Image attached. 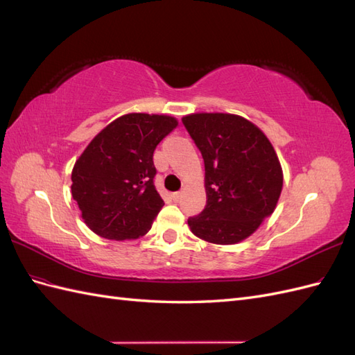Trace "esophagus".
Returning <instances> with one entry per match:
<instances>
[{"label":"esophagus","instance_id":"34e87169","mask_svg":"<svg viewBox=\"0 0 355 355\" xmlns=\"http://www.w3.org/2000/svg\"><path fill=\"white\" fill-rule=\"evenodd\" d=\"M171 198H173V201H180V198H182V192L180 191H178V192H173V194H171Z\"/></svg>","mask_w":355,"mask_h":355}]
</instances>
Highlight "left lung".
Listing matches in <instances>:
<instances>
[{
	"label": "left lung",
	"mask_w": 355,
	"mask_h": 355,
	"mask_svg": "<svg viewBox=\"0 0 355 355\" xmlns=\"http://www.w3.org/2000/svg\"><path fill=\"white\" fill-rule=\"evenodd\" d=\"M206 167L207 204L188 219L197 237L235 244L271 216L283 188L280 161L268 137L232 114H191L182 118Z\"/></svg>",
	"instance_id": "1"
}]
</instances>
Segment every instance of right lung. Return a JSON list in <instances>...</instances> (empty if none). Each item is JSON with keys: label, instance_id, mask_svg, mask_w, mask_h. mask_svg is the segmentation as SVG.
Listing matches in <instances>:
<instances>
[{"label": "right lung", "instance_id": "obj_1", "mask_svg": "<svg viewBox=\"0 0 355 355\" xmlns=\"http://www.w3.org/2000/svg\"><path fill=\"white\" fill-rule=\"evenodd\" d=\"M178 121L127 114L96 136L72 170V197L87 227L108 240L139 239L164 206L155 189L154 151Z\"/></svg>", "mask_w": 355, "mask_h": 355}]
</instances>
